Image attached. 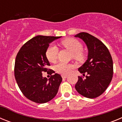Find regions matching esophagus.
I'll use <instances>...</instances> for the list:
<instances>
[{"instance_id":"obj_1","label":"esophagus","mask_w":122,"mask_h":122,"mask_svg":"<svg viewBox=\"0 0 122 122\" xmlns=\"http://www.w3.org/2000/svg\"><path fill=\"white\" fill-rule=\"evenodd\" d=\"M67 75H65V74H62V77L63 79H66L67 77Z\"/></svg>"}]
</instances>
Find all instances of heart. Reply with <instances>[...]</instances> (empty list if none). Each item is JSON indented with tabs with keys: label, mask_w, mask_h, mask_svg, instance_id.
<instances>
[{
	"label": "heart",
	"mask_w": 122,
	"mask_h": 122,
	"mask_svg": "<svg viewBox=\"0 0 122 122\" xmlns=\"http://www.w3.org/2000/svg\"><path fill=\"white\" fill-rule=\"evenodd\" d=\"M61 45L72 52L73 57L77 61H82L86 57L84 52L82 51V45L81 42L73 38H68L61 41ZM46 58L49 62L54 63L57 60L58 56V48L54 45H51L46 49ZM73 65L71 63L59 62L55 66V69L57 73L66 74L71 71Z\"/></svg>",
	"instance_id": "b5f03b06"
}]
</instances>
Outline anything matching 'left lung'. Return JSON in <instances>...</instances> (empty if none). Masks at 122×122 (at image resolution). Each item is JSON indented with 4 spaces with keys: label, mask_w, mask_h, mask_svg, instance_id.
I'll return each instance as SVG.
<instances>
[{
    "label": "left lung",
    "mask_w": 122,
    "mask_h": 122,
    "mask_svg": "<svg viewBox=\"0 0 122 122\" xmlns=\"http://www.w3.org/2000/svg\"><path fill=\"white\" fill-rule=\"evenodd\" d=\"M85 42L89 50L87 61L78 70L85 76H78L75 89L79 94L95 98L106 90L113 76V61L108 49L97 38L86 32L75 35Z\"/></svg>",
    "instance_id": "1"
}]
</instances>
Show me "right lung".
Listing matches in <instances>:
<instances>
[{"label":"right lung","instance_id":"add662e5","mask_svg":"<svg viewBox=\"0 0 122 122\" xmlns=\"http://www.w3.org/2000/svg\"><path fill=\"white\" fill-rule=\"evenodd\" d=\"M60 37L38 35L26 42L17 54L15 79L24 95L35 103H45L54 98L62 81L60 74H54V71L47 68L50 63L46 56L49 43ZM43 72L50 74V78L43 77Z\"/></svg>","mask_w":122,"mask_h":122}]
</instances>
